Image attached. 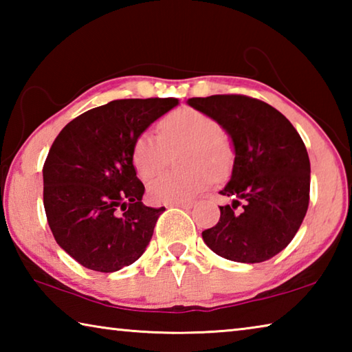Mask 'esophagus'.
I'll return each mask as SVG.
<instances>
[{
    "mask_svg": "<svg viewBox=\"0 0 352 352\" xmlns=\"http://www.w3.org/2000/svg\"><path fill=\"white\" fill-rule=\"evenodd\" d=\"M170 206H177V208H183V210H190V208H192L194 205L190 204V201H188V204H174V205H170Z\"/></svg>",
    "mask_w": 352,
    "mask_h": 352,
    "instance_id": "34e87169",
    "label": "esophagus"
}]
</instances>
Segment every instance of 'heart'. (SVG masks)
<instances>
[{
	"mask_svg": "<svg viewBox=\"0 0 352 352\" xmlns=\"http://www.w3.org/2000/svg\"><path fill=\"white\" fill-rule=\"evenodd\" d=\"M158 136L141 133L132 148V163L141 180L148 182L168 163V152L183 147L178 155L180 172L160 175L148 186L153 204H188L222 180L233 166V147L220 133L211 116L195 109H178L158 124Z\"/></svg>",
	"mask_w": 352,
	"mask_h": 352,
	"instance_id": "heart-1",
	"label": "heart"
}]
</instances>
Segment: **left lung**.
<instances>
[{"mask_svg":"<svg viewBox=\"0 0 352 352\" xmlns=\"http://www.w3.org/2000/svg\"><path fill=\"white\" fill-rule=\"evenodd\" d=\"M233 141L231 178L220 190L216 226L201 237L225 259L256 264L276 256L300 230L309 206L311 163L305 142L283 113L242 94L190 98Z\"/></svg>","mask_w":352,"mask_h":352,"instance_id":"left-lung-1","label":"left lung"}]
</instances>
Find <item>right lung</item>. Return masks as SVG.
Listing matches in <instances>:
<instances>
[{"instance_id": "add662e5", "label": "right lung", "mask_w": 352, "mask_h": 352, "mask_svg": "<svg viewBox=\"0 0 352 352\" xmlns=\"http://www.w3.org/2000/svg\"><path fill=\"white\" fill-rule=\"evenodd\" d=\"M175 105V98L111 100L73 119L52 142L43 166L47 223L80 265L111 273L146 252L164 208L141 201L132 148Z\"/></svg>"}]
</instances>
